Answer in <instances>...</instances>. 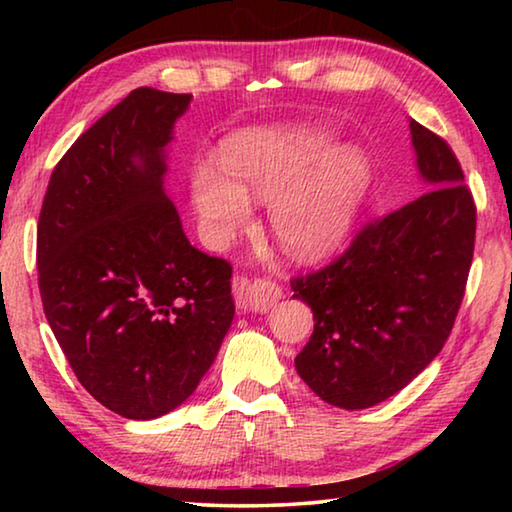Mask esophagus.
<instances>
[{
	"mask_svg": "<svg viewBox=\"0 0 512 512\" xmlns=\"http://www.w3.org/2000/svg\"><path fill=\"white\" fill-rule=\"evenodd\" d=\"M241 287L246 289V302L253 311H268L277 305V300L282 298V289L271 280H255L241 282Z\"/></svg>",
	"mask_w": 512,
	"mask_h": 512,
	"instance_id": "34e87169",
	"label": "esophagus"
}]
</instances>
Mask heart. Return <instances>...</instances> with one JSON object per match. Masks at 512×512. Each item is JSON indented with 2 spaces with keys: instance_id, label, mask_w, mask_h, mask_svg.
Listing matches in <instances>:
<instances>
[{
  "instance_id": "b5f03b06",
  "label": "heart",
  "mask_w": 512,
  "mask_h": 512,
  "mask_svg": "<svg viewBox=\"0 0 512 512\" xmlns=\"http://www.w3.org/2000/svg\"><path fill=\"white\" fill-rule=\"evenodd\" d=\"M311 128H255L232 135L221 164H196L192 189L214 248L228 246L250 219V201L268 203V225L298 259H320L350 235L372 185V162L357 146L329 153Z\"/></svg>"
}]
</instances>
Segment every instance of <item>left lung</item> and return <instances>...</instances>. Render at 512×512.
Listing matches in <instances>:
<instances>
[{
  "instance_id": "8db88e82",
  "label": "left lung",
  "mask_w": 512,
  "mask_h": 512,
  "mask_svg": "<svg viewBox=\"0 0 512 512\" xmlns=\"http://www.w3.org/2000/svg\"><path fill=\"white\" fill-rule=\"evenodd\" d=\"M427 192L370 221L350 248L291 280L314 311L296 357L302 381L339 409H368L415 379L443 350L472 266L476 207L449 144L411 119Z\"/></svg>"
}]
</instances>
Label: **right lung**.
Instances as JSON below:
<instances>
[{
  "mask_svg": "<svg viewBox=\"0 0 512 512\" xmlns=\"http://www.w3.org/2000/svg\"><path fill=\"white\" fill-rule=\"evenodd\" d=\"M189 101L133 90L56 164L38 219L51 332L85 391L128 420L183 404L235 316L232 266L189 244L162 185Z\"/></svg>",
  "mask_w": 512,
  "mask_h": 512,
  "instance_id": "add662e5",
  "label": "right lung"
}]
</instances>
